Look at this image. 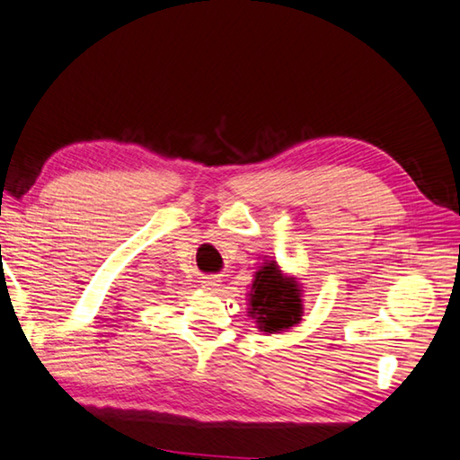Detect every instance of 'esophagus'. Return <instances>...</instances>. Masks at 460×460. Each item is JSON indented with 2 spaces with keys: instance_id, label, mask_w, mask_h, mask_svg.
I'll return each mask as SVG.
<instances>
[{
  "instance_id": "34e87169",
  "label": "esophagus",
  "mask_w": 460,
  "mask_h": 460,
  "mask_svg": "<svg viewBox=\"0 0 460 460\" xmlns=\"http://www.w3.org/2000/svg\"><path fill=\"white\" fill-rule=\"evenodd\" d=\"M220 283H222V280L217 277H206L204 280H201V288H204V291L214 293V291H217V288H220Z\"/></svg>"
}]
</instances>
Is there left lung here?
Returning a JSON list of instances; mask_svg holds the SVG:
<instances>
[{
    "instance_id": "obj_1",
    "label": "left lung",
    "mask_w": 460,
    "mask_h": 460,
    "mask_svg": "<svg viewBox=\"0 0 460 460\" xmlns=\"http://www.w3.org/2000/svg\"><path fill=\"white\" fill-rule=\"evenodd\" d=\"M246 296V313L256 321L259 332L280 333L301 323L303 287L299 279L283 272L277 261L261 264Z\"/></svg>"
}]
</instances>
